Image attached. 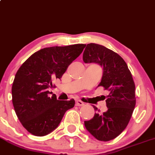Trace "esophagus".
Segmentation results:
<instances>
[{
	"label": "esophagus",
	"instance_id": "1",
	"mask_svg": "<svg viewBox=\"0 0 155 155\" xmlns=\"http://www.w3.org/2000/svg\"><path fill=\"white\" fill-rule=\"evenodd\" d=\"M75 105L77 106H83V105H84V103H83L82 101L77 100V101H76V102H75Z\"/></svg>",
	"mask_w": 155,
	"mask_h": 155
}]
</instances>
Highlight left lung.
I'll return each mask as SVG.
<instances>
[{
	"label": "left lung",
	"instance_id": "1",
	"mask_svg": "<svg viewBox=\"0 0 155 155\" xmlns=\"http://www.w3.org/2000/svg\"><path fill=\"white\" fill-rule=\"evenodd\" d=\"M85 63H96L102 67L103 74L98 86L108 91L106 99L107 110L98 112L89 121H85L86 130L101 141L113 140L127 126L135 108V83L124 59L102 45L90 43L83 55Z\"/></svg>",
	"mask_w": 155,
	"mask_h": 155
}]
</instances>
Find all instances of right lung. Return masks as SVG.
<instances>
[{
  "label": "right lung",
  "mask_w": 155,
  "mask_h": 155,
  "mask_svg": "<svg viewBox=\"0 0 155 155\" xmlns=\"http://www.w3.org/2000/svg\"><path fill=\"white\" fill-rule=\"evenodd\" d=\"M86 45L50 47L31 55L17 70L12 88V103L22 126L36 136H44L60 124L74 99L58 100L50 95L53 82L61 80L69 65L81 54Z\"/></svg>",
  "instance_id": "add662e5"
}]
</instances>
